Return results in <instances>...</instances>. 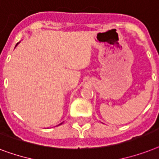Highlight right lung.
I'll list each match as a JSON object with an SVG mask.
<instances>
[{
  "label": "right lung",
  "mask_w": 159,
  "mask_h": 159,
  "mask_svg": "<svg viewBox=\"0 0 159 159\" xmlns=\"http://www.w3.org/2000/svg\"><path fill=\"white\" fill-rule=\"evenodd\" d=\"M17 44H18V43H17ZM17 44H16V45H17Z\"/></svg>",
  "instance_id": "right-lung-1"
}]
</instances>
